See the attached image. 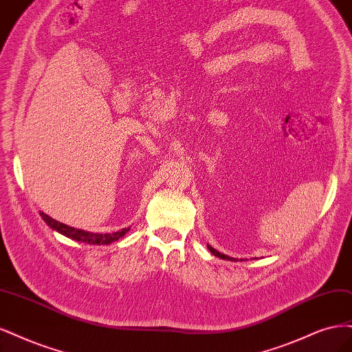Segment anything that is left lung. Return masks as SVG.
Wrapping results in <instances>:
<instances>
[{
    "label": "left lung",
    "instance_id": "obj_1",
    "mask_svg": "<svg viewBox=\"0 0 352 352\" xmlns=\"http://www.w3.org/2000/svg\"><path fill=\"white\" fill-rule=\"evenodd\" d=\"M208 248L210 250V253L213 254V256H217V257H219V258H223V260H231V262H236L238 258H234V257H230V256H226V254H222V253H219L218 250H214L213 247H210V245H208ZM243 260V258H241Z\"/></svg>",
    "mask_w": 352,
    "mask_h": 352
}]
</instances>
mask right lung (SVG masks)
<instances>
[{"label":"right lung","mask_w":352,"mask_h":352,"mask_svg":"<svg viewBox=\"0 0 352 352\" xmlns=\"http://www.w3.org/2000/svg\"><path fill=\"white\" fill-rule=\"evenodd\" d=\"M41 217L45 222H47L48 226H51L54 231L60 232L65 236H69L74 241H80V243H86V244H95V245L114 243V241L120 240L121 236L126 235L130 230V228H122L121 231L112 232V234H95V232H89V231H83V230H77V228H73V226H69V225H65L63 222L55 221L43 212H41Z\"/></svg>","instance_id":"obj_1"}]
</instances>
